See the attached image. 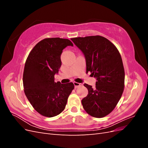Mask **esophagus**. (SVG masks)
<instances>
[{
    "instance_id": "1",
    "label": "esophagus",
    "mask_w": 148,
    "mask_h": 148,
    "mask_svg": "<svg viewBox=\"0 0 148 148\" xmlns=\"http://www.w3.org/2000/svg\"><path fill=\"white\" fill-rule=\"evenodd\" d=\"M74 86H75V88H78L79 86H82V83H77V82H74Z\"/></svg>"
}]
</instances>
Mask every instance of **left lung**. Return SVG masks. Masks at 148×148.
Listing matches in <instances>:
<instances>
[{
    "label": "left lung",
    "instance_id": "obj_1",
    "mask_svg": "<svg viewBox=\"0 0 148 148\" xmlns=\"http://www.w3.org/2000/svg\"><path fill=\"white\" fill-rule=\"evenodd\" d=\"M84 54L86 71L96 79V87L84 84L88 95L82 100L83 108L94 117L110 114L124 89L125 71L122 57L114 44L101 36L71 38Z\"/></svg>",
    "mask_w": 148,
    "mask_h": 148
}]
</instances>
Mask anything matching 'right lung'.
Instances as JSON below:
<instances>
[{"instance_id":"1","label":"right lung","mask_w":148,"mask_h":148,"mask_svg":"<svg viewBox=\"0 0 148 148\" xmlns=\"http://www.w3.org/2000/svg\"><path fill=\"white\" fill-rule=\"evenodd\" d=\"M69 46L73 44L67 39H44L34 47L26 59L23 77L25 95L34 109L45 117L60 114L74 89L73 83L54 82V75L62 65V51Z\"/></svg>"}]
</instances>
